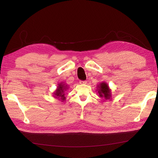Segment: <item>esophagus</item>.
Instances as JSON below:
<instances>
[{"label": "esophagus", "instance_id": "obj_1", "mask_svg": "<svg viewBox=\"0 0 158 158\" xmlns=\"http://www.w3.org/2000/svg\"><path fill=\"white\" fill-rule=\"evenodd\" d=\"M79 83L80 84H85L87 83V81H85V80H80L79 81Z\"/></svg>", "mask_w": 158, "mask_h": 158}]
</instances>
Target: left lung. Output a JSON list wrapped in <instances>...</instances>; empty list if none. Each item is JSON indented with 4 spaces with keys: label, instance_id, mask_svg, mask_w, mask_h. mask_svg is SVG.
Returning a JSON list of instances; mask_svg holds the SVG:
<instances>
[{
    "label": "left lung",
    "instance_id": "8db88e82",
    "mask_svg": "<svg viewBox=\"0 0 158 158\" xmlns=\"http://www.w3.org/2000/svg\"><path fill=\"white\" fill-rule=\"evenodd\" d=\"M98 93L100 97H104L106 99H108L111 97V91L109 89L107 84L101 83L99 86Z\"/></svg>",
    "mask_w": 158,
    "mask_h": 158
}]
</instances>
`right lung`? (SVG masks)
<instances>
[{
    "mask_svg": "<svg viewBox=\"0 0 158 158\" xmlns=\"http://www.w3.org/2000/svg\"><path fill=\"white\" fill-rule=\"evenodd\" d=\"M66 89V85L63 84H59V85L58 86V88H57V89L56 90V92L55 93V95H56V96L60 97V99L64 101V100L65 99V97H64V94L63 93H64V90Z\"/></svg>",
    "mask_w": 158,
    "mask_h": 158,
    "instance_id": "1",
    "label": "right lung"
}]
</instances>
